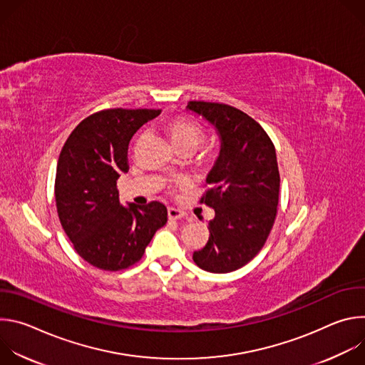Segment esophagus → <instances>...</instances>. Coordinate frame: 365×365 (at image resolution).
Segmentation results:
<instances>
[{
    "instance_id": "1",
    "label": "esophagus",
    "mask_w": 365,
    "mask_h": 365,
    "mask_svg": "<svg viewBox=\"0 0 365 365\" xmlns=\"http://www.w3.org/2000/svg\"><path fill=\"white\" fill-rule=\"evenodd\" d=\"M168 217L169 220H180L185 217V212L180 210H176V207H168Z\"/></svg>"
}]
</instances>
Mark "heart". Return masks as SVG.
<instances>
[{
  "mask_svg": "<svg viewBox=\"0 0 365 365\" xmlns=\"http://www.w3.org/2000/svg\"><path fill=\"white\" fill-rule=\"evenodd\" d=\"M165 131L179 153L193 151L203 140V130L185 117H173L168 120L165 123Z\"/></svg>",
  "mask_w": 365,
  "mask_h": 365,
  "instance_id": "heart-1",
  "label": "heart"
}]
</instances>
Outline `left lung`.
I'll return each instance as SVG.
<instances>
[{
    "mask_svg": "<svg viewBox=\"0 0 365 365\" xmlns=\"http://www.w3.org/2000/svg\"><path fill=\"white\" fill-rule=\"evenodd\" d=\"M186 110L212 125L220 138V154L206 176L211 189L200 199L215 217L193 259L202 270L230 273L251 262L273 228L280 189L276 150L262 125L234 107L190 101Z\"/></svg>",
    "mask_w": 365,
    "mask_h": 365,
    "instance_id": "obj_1",
    "label": "left lung"
}]
</instances>
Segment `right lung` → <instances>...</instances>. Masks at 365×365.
I'll list each match as a JSON object with an SVG mask.
<instances>
[{"mask_svg":"<svg viewBox=\"0 0 365 365\" xmlns=\"http://www.w3.org/2000/svg\"><path fill=\"white\" fill-rule=\"evenodd\" d=\"M160 110H107L85 118L58 162L55 196L61 224L76 252L96 269H127L168 222L160 202H120L117 179L128 172V144Z\"/></svg>","mask_w":365,"mask_h":365,"instance_id":"add662e5","label":"right lung"}]
</instances>
